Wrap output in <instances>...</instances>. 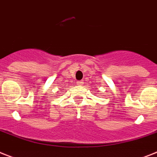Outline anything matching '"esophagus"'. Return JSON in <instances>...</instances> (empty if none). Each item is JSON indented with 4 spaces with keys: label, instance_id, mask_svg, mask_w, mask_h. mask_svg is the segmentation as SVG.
Here are the masks:
<instances>
[{
    "label": "esophagus",
    "instance_id": "34e87169",
    "mask_svg": "<svg viewBox=\"0 0 157 157\" xmlns=\"http://www.w3.org/2000/svg\"><path fill=\"white\" fill-rule=\"evenodd\" d=\"M82 83H83V82L82 81H78L77 82L78 85H82Z\"/></svg>",
    "mask_w": 157,
    "mask_h": 157
}]
</instances>
